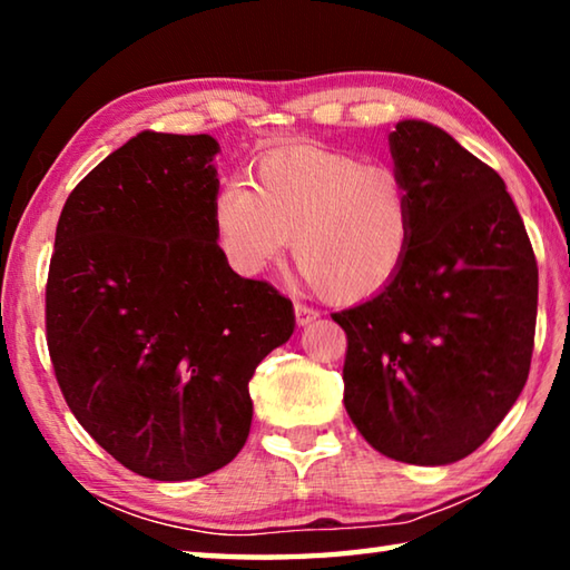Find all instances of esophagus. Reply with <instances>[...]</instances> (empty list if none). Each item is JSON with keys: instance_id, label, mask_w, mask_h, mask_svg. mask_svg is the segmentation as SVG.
I'll return each mask as SVG.
<instances>
[{"instance_id": "obj_1", "label": "esophagus", "mask_w": 570, "mask_h": 570, "mask_svg": "<svg viewBox=\"0 0 570 570\" xmlns=\"http://www.w3.org/2000/svg\"><path fill=\"white\" fill-rule=\"evenodd\" d=\"M294 312H296V324L298 326H306V324L320 320V312H316V308H312V306H306V304H294Z\"/></svg>"}]
</instances>
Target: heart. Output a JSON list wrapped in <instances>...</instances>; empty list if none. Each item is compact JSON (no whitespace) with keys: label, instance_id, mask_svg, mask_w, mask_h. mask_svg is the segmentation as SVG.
Instances as JSON below:
<instances>
[{"label":"heart","instance_id":"heart-1","mask_svg":"<svg viewBox=\"0 0 570 570\" xmlns=\"http://www.w3.org/2000/svg\"><path fill=\"white\" fill-rule=\"evenodd\" d=\"M226 262L264 274L286 254L332 302L384 292L414 240L412 190L400 170L312 146L268 150L248 183H226L214 200Z\"/></svg>","mask_w":570,"mask_h":570}]
</instances>
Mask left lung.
Masks as SVG:
<instances>
[{
    "label": "left lung",
    "mask_w": 570,
    "mask_h": 570,
    "mask_svg": "<svg viewBox=\"0 0 570 570\" xmlns=\"http://www.w3.org/2000/svg\"><path fill=\"white\" fill-rule=\"evenodd\" d=\"M390 150L412 190L414 240L384 292L332 314L346 332L344 407L382 455L450 465L525 387L538 266L503 178L452 135L400 120Z\"/></svg>",
    "instance_id": "obj_1"
}]
</instances>
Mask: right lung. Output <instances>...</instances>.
Here are the masks:
<instances>
[{
	"instance_id": "add662e5",
	"label": "right lung",
	"mask_w": 570,
	"mask_h": 570,
	"mask_svg": "<svg viewBox=\"0 0 570 570\" xmlns=\"http://www.w3.org/2000/svg\"><path fill=\"white\" fill-rule=\"evenodd\" d=\"M218 142L142 130L70 193L47 276V346L67 407L150 480L228 465L248 380L294 334V306L228 266L214 228Z\"/></svg>"
}]
</instances>
